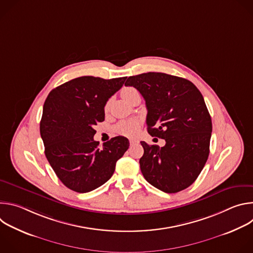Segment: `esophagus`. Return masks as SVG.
<instances>
[{
  "mask_svg": "<svg viewBox=\"0 0 253 253\" xmlns=\"http://www.w3.org/2000/svg\"><path fill=\"white\" fill-rule=\"evenodd\" d=\"M130 145H136V144H138L139 142L137 141V140H135V139H130Z\"/></svg>",
  "mask_w": 253,
  "mask_h": 253,
  "instance_id": "34e87169",
  "label": "esophagus"
}]
</instances>
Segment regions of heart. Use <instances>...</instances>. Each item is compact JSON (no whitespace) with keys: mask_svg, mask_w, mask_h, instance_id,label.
Instances as JSON below:
<instances>
[{"mask_svg":"<svg viewBox=\"0 0 253 253\" xmlns=\"http://www.w3.org/2000/svg\"><path fill=\"white\" fill-rule=\"evenodd\" d=\"M138 92L136 89H134L132 87H127V88L123 89L122 97L128 101L133 95H135ZM109 105H110V102H108L106 104V107H105L106 109L109 108ZM139 126H140V123L138 120H125V121L119 122L116 125L115 131H116V133L123 135V136H133L139 130Z\"/></svg>","mask_w":253,"mask_h":253,"instance_id":"heart-1","label":"heart"}]
</instances>
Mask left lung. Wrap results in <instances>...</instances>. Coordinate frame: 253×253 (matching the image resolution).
Here are the masks:
<instances>
[{"instance_id":"obj_1","label":"left lung","mask_w":253,"mask_h":253,"mask_svg":"<svg viewBox=\"0 0 253 253\" xmlns=\"http://www.w3.org/2000/svg\"><path fill=\"white\" fill-rule=\"evenodd\" d=\"M125 86L145 99L148 133L166 142L160 148L141 141L144 178L166 193L189 187L209 155L212 122L202 94L184 78L156 72L131 76Z\"/></svg>"}]
</instances>
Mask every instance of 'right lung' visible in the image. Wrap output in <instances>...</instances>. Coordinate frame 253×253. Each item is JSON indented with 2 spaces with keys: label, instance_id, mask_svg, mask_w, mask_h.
<instances>
[{
  "label": "right lung",
  "instance_id": "obj_1",
  "mask_svg": "<svg viewBox=\"0 0 253 253\" xmlns=\"http://www.w3.org/2000/svg\"><path fill=\"white\" fill-rule=\"evenodd\" d=\"M127 77L105 80L83 76L53 89L44 104L40 133L45 155L69 189L90 192L111 178L116 162L129 147L117 136L99 147L94 126L105 119L104 107Z\"/></svg>",
  "mask_w": 253,
  "mask_h": 253
}]
</instances>
